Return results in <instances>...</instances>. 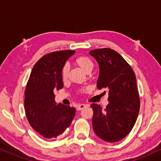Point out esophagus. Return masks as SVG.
Here are the masks:
<instances>
[{"mask_svg": "<svg viewBox=\"0 0 161 161\" xmlns=\"http://www.w3.org/2000/svg\"><path fill=\"white\" fill-rule=\"evenodd\" d=\"M85 107H86V105H85V104H79V105H77V110H82L83 108H85Z\"/></svg>", "mask_w": 161, "mask_h": 161, "instance_id": "esophagus-1", "label": "esophagus"}]
</instances>
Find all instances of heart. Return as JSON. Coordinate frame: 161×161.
Instances as JSON below:
<instances>
[{"mask_svg": "<svg viewBox=\"0 0 161 161\" xmlns=\"http://www.w3.org/2000/svg\"><path fill=\"white\" fill-rule=\"evenodd\" d=\"M75 62L87 74V73H91V70H93L94 66L93 63L88 57L81 56V57H77ZM68 70H69V67H68V65H65L63 66V69H62V77H63V79L68 77ZM87 90V88H81L79 90V93H84Z\"/></svg>", "mask_w": 161, "mask_h": 161, "instance_id": "1", "label": "heart"}]
</instances>
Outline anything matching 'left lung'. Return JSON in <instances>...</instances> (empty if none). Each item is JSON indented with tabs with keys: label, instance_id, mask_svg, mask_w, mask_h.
<instances>
[{
	"label": "left lung",
	"instance_id": "obj_1",
	"mask_svg": "<svg viewBox=\"0 0 161 161\" xmlns=\"http://www.w3.org/2000/svg\"><path fill=\"white\" fill-rule=\"evenodd\" d=\"M98 62L99 76L98 89L109 91V104L102 107L92 104L93 130L107 142H116L125 138L136 124L140 110V98L135 73L129 64L111 48L90 51Z\"/></svg>",
	"mask_w": 161,
	"mask_h": 161
}]
</instances>
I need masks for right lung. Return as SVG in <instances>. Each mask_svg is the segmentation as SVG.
<instances>
[{
  "label": "right lung",
  "instance_id": "obj_1",
  "mask_svg": "<svg viewBox=\"0 0 161 161\" xmlns=\"http://www.w3.org/2000/svg\"><path fill=\"white\" fill-rule=\"evenodd\" d=\"M75 51H54L34 65L25 91L24 108L30 125L44 138H57L69 127L76 109L57 104L55 90L63 87L62 69Z\"/></svg>",
  "mask_w": 161,
  "mask_h": 161
}]
</instances>
